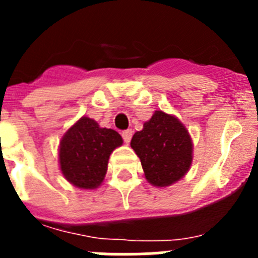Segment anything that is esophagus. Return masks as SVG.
Listing matches in <instances>:
<instances>
[{
	"label": "esophagus",
	"mask_w": 258,
	"mask_h": 258,
	"mask_svg": "<svg viewBox=\"0 0 258 258\" xmlns=\"http://www.w3.org/2000/svg\"><path fill=\"white\" fill-rule=\"evenodd\" d=\"M132 136H133V132H132L131 129H127V131L122 132V140H124V142L126 143V145H127V143H129V142H131Z\"/></svg>",
	"instance_id": "34e87169"
}]
</instances>
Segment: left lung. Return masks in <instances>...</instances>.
<instances>
[{
    "label": "left lung",
    "mask_w": 258,
    "mask_h": 258,
    "mask_svg": "<svg viewBox=\"0 0 258 258\" xmlns=\"http://www.w3.org/2000/svg\"><path fill=\"white\" fill-rule=\"evenodd\" d=\"M131 146L140 157L146 179L156 187L179 181L192 163L188 131L175 116L163 111H155L142 131L134 134Z\"/></svg>",
    "instance_id": "1"
}]
</instances>
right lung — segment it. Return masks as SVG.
Wrapping results in <instances>:
<instances>
[{"mask_svg":"<svg viewBox=\"0 0 258 258\" xmlns=\"http://www.w3.org/2000/svg\"><path fill=\"white\" fill-rule=\"evenodd\" d=\"M122 145L113 129L101 127L93 118L83 116L61 137L59 165L70 183L84 190L101 186L109 155Z\"/></svg>","mask_w":258,"mask_h":258,"instance_id":"1","label":"right lung"}]
</instances>
